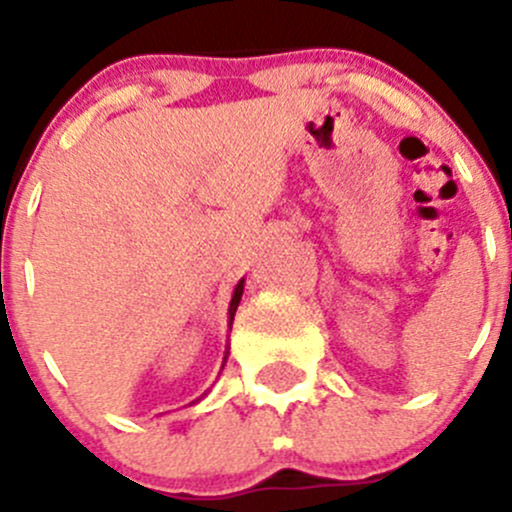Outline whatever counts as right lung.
<instances>
[{
	"label": "right lung",
	"mask_w": 512,
	"mask_h": 512,
	"mask_svg": "<svg viewBox=\"0 0 512 512\" xmlns=\"http://www.w3.org/2000/svg\"><path fill=\"white\" fill-rule=\"evenodd\" d=\"M242 282L245 280H240V285L235 287V294H232V302H230V324H232V319H235V312H237V304H240V297H242Z\"/></svg>",
	"instance_id": "obj_1"
}]
</instances>
